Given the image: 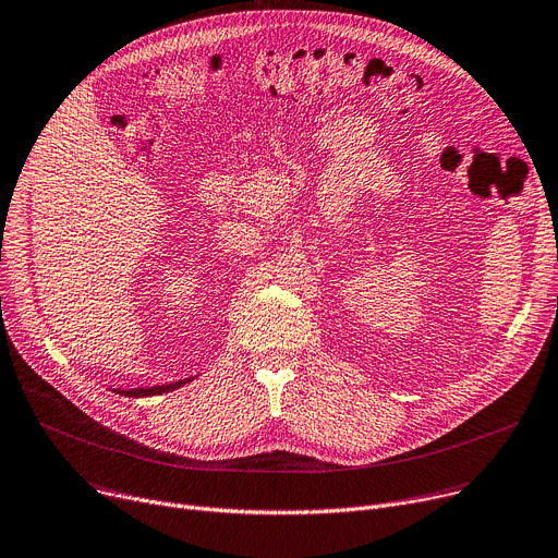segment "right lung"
<instances>
[{
  "label": "right lung",
  "mask_w": 558,
  "mask_h": 558,
  "mask_svg": "<svg viewBox=\"0 0 558 558\" xmlns=\"http://www.w3.org/2000/svg\"><path fill=\"white\" fill-rule=\"evenodd\" d=\"M187 383V379H185ZM185 383H173V385H162V387H149V389H129V391H122V389H117V393H124V396H129V398H144V396H160V393H169V391H173V389H179L181 385H185Z\"/></svg>",
  "instance_id": "right-lung-1"
}]
</instances>
